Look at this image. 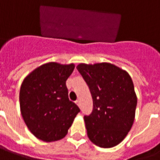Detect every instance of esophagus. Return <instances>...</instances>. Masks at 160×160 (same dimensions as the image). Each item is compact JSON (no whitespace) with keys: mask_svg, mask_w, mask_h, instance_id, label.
Masks as SVG:
<instances>
[{"mask_svg":"<svg viewBox=\"0 0 160 160\" xmlns=\"http://www.w3.org/2000/svg\"><path fill=\"white\" fill-rule=\"evenodd\" d=\"M75 104H76V105H77L79 107H80V100H76V101H75Z\"/></svg>","mask_w":160,"mask_h":160,"instance_id":"esophagus-1","label":"esophagus"}]
</instances>
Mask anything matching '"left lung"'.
Masks as SVG:
<instances>
[{"instance_id": "1", "label": "left lung", "mask_w": 160, "mask_h": 160, "mask_svg": "<svg viewBox=\"0 0 160 160\" xmlns=\"http://www.w3.org/2000/svg\"><path fill=\"white\" fill-rule=\"evenodd\" d=\"M90 88L93 111L84 117L87 135L100 148L124 140L134 124L137 96L126 70L111 63H80L76 66Z\"/></svg>"}]
</instances>
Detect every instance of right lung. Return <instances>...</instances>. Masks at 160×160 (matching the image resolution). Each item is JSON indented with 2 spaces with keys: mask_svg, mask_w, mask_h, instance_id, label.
<instances>
[{
  "mask_svg": "<svg viewBox=\"0 0 160 160\" xmlns=\"http://www.w3.org/2000/svg\"><path fill=\"white\" fill-rule=\"evenodd\" d=\"M75 64L48 62L26 75L20 90V108L31 134L45 142L63 139L80 111L68 98L65 82Z\"/></svg>",
  "mask_w": 160,
  "mask_h": 160,
  "instance_id": "right-lung-1",
  "label": "right lung"
}]
</instances>
